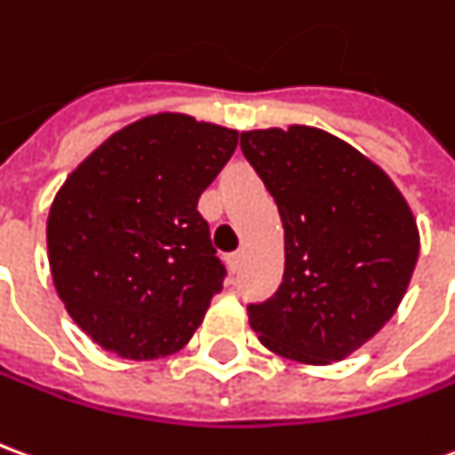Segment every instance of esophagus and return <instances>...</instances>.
Masks as SVG:
<instances>
[{"label":"esophagus","instance_id":"34e87169","mask_svg":"<svg viewBox=\"0 0 455 455\" xmlns=\"http://www.w3.org/2000/svg\"><path fill=\"white\" fill-rule=\"evenodd\" d=\"M228 263H231V271L236 273L241 268V263H243V251H236V253H231L228 256Z\"/></svg>","mask_w":455,"mask_h":455}]
</instances>
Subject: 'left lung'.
I'll use <instances>...</instances> for the list:
<instances>
[{
    "label": "left lung",
    "mask_w": 455,
    "mask_h": 455,
    "mask_svg": "<svg viewBox=\"0 0 455 455\" xmlns=\"http://www.w3.org/2000/svg\"><path fill=\"white\" fill-rule=\"evenodd\" d=\"M241 150L285 231L283 281L249 305L251 327L288 360H345L404 298L419 259L414 214L384 170L325 130H249Z\"/></svg>",
    "instance_id": "left-lung-1"
}]
</instances>
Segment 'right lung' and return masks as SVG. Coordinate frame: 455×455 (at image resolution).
<instances>
[{
  "label": "right lung",
  "instance_id": "add662e5",
  "mask_svg": "<svg viewBox=\"0 0 455 455\" xmlns=\"http://www.w3.org/2000/svg\"><path fill=\"white\" fill-rule=\"evenodd\" d=\"M236 130L157 113L130 123L63 182L46 224L51 275L73 323L125 360L174 355L227 268L196 202Z\"/></svg>",
  "mask_w": 455,
  "mask_h": 455
}]
</instances>
